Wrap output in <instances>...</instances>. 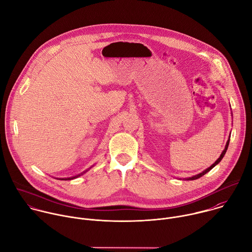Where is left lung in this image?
Returning <instances> with one entry per match:
<instances>
[{"instance_id":"left-lung-1","label":"left lung","mask_w":252,"mask_h":252,"mask_svg":"<svg viewBox=\"0 0 252 252\" xmlns=\"http://www.w3.org/2000/svg\"><path fill=\"white\" fill-rule=\"evenodd\" d=\"M229 138L230 137H228V140H227V142H226V144H225V147H224V149H223V151L221 152V154H220V158L210 166V167H208V168H206L204 171H202V172H200L199 174H196V175H193V176H191V177H188V178H183L184 180H194V179H198V178H200L201 176H203L204 174H206L207 172H209L213 167H215L220 160H221V158H223V156H224V154H225V152H226V150H227V147H228V144H229Z\"/></svg>"}]
</instances>
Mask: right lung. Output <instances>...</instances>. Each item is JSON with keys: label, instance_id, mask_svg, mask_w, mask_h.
<instances>
[{"label": "right lung", "instance_id": "obj_1", "mask_svg": "<svg viewBox=\"0 0 252 252\" xmlns=\"http://www.w3.org/2000/svg\"><path fill=\"white\" fill-rule=\"evenodd\" d=\"M93 166H94V165H93ZM93 166H91V167H90V168H92V167H93ZM90 168H89V169H90ZM89 169H87V170H85V171H83V172H81V173H80V174H78V175H75V176H72V177H64V178H57V179H60V180H72V179H75V178H78V177H79V176H81V175H83V174H84V173H86V172H87V171H88V170H89Z\"/></svg>", "mask_w": 252, "mask_h": 252}]
</instances>
